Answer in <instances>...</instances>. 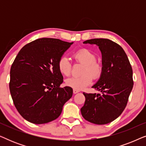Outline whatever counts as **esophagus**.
<instances>
[{"mask_svg": "<svg viewBox=\"0 0 146 146\" xmlns=\"http://www.w3.org/2000/svg\"><path fill=\"white\" fill-rule=\"evenodd\" d=\"M79 90H76V89H73V93L74 94H77V93H78L79 92Z\"/></svg>", "mask_w": 146, "mask_h": 146, "instance_id": "obj_1", "label": "esophagus"}]
</instances>
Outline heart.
<instances>
[{
  "instance_id": "b5f03b06",
  "label": "heart",
  "mask_w": 146,
  "mask_h": 146,
  "mask_svg": "<svg viewBox=\"0 0 146 146\" xmlns=\"http://www.w3.org/2000/svg\"><path fill=\"white\" fill-rule=\"evenodd\" d=\"M73 56L75 60L82 64L83 67L80 76H72L66 80V84L74 89L82 90L90 84L92 76L94 79L99 78L102 73V66L96 60V54L88 48L79 49L74 52ZM58 69L64 76H68L71 72L72 63L68 58L62 56L58 61Z\"/></svg>"
}]
</instances>
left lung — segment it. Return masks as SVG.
Returning a JSON list of instances; mask_svg holds the SVG:
<instances>
[{"instance_id":"obj_1","label":"left lung","mask_w":146,"mask_h":146,"mask_svg":"<svg viewBox=\"0 0 146 146\" xmlns=\"http://www.w3.org/2000/svg\"><path fill=\"white\" fill-rule=\"evenodd\" d=\"M83 43L99 47L103 70L92 86L101 94L83 93L86 100L82 115L95 124H106L118 117L126 106L133 85L132 68L123 49L110 40L94 38Z\"/></svg>"}]
</instances>
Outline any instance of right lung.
I'll list each match as a JSON object with an SVG mask.
<instances>
[{
	"label": "right lung",
	"instance_id": "right-lung-1",
	"mask_svg": "<svg viewBox=\"0 0 146 146\" xmlns=\"http://www.w3.org/2000/svg\"><path fill=\"white\" fill-rule=\"evenodd\" d=\"M73 42L42 38L26 44L11 68L9 88L14 104L26 120L48 123L61 114L72 88H60L63 76L58 61Z\"/></svg>",
	"mask_w": 146,
	"mask_h": 146
}]
</instances>
